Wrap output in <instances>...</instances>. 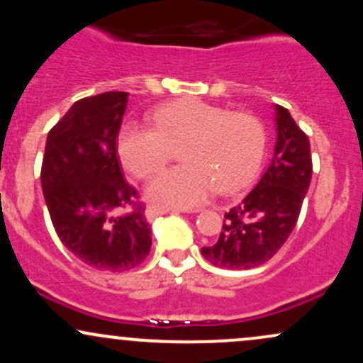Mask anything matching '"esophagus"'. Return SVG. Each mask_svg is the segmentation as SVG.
Instances as JSON below:
<instances>
[{
    "label": "esophagus",
    "instance_id": "34e87169",
    "mask_svg": "<svg viewBox=\"0 0 363 363\" xmlns=\"http://www.w3.org/2000/svg\"><path fill=\"white\" fill-rule=\"evenodd\" d=\"M169 211H172V208L164 206V205H148V208H147V218L148 220H153V218H157V216L169 213Z\"/></svg>",
    "mask_w": 363,
    "mask_h": 363
}]
</instances>
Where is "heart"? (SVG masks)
<instances>
[{
  "mask_svg": "<svg viewBox=\"0 0 363 363\" xmlns=\"http://www.w3.org/2000/svg\"><path fill=\"white\" fill-rule=\"evenodd\" d=\"M155 126L129 121L121 128L118 152L133 176L148 177L182 147L184 165L162 170L148 194L167 205L193 208L216 191L244 189L257 176L264 155V129L254 116L230 112L196 99H182L153 114Z\"/></svg>",
  "mask_w": 363,
  "mask_h": 363,
  "instance_id": "obj_1",
  "label": "heart"
}]
</instances>
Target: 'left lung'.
Masks as SVG:
<instances>
[{
	"label": "left lung",
	"mask_w": 363,
	"mask_h": 363,
	"mask_svg": "<svg viewBox=\"0 0 363 363\" xmlns=\"http://www.w3.org/2000/svg\"><path fill=\"white\" fill-rule=\"evenodd\" d=\"M277 145L268 169L239 205L225 213L218 240L201 247L211 264L251 269L269 261L297 223L312 177L311 143L290 112L274 106Z\"/></svg>",
	"instance_id": "8db88e82"
}]
</instances>
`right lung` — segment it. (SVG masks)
I'll list each match as a JSON object with an SVG mask.
<instances>
[{"mask_svg": "<svg viewBox=\"0 0 363 363\" xmlns=\"http://www.w3.org/2000/svg\"><path fill=\"white\" fill-rule=\"evenodd\" d=\"M126 91L80 99L48 135L40 182L57 237L82 262L104 272H126L152 247L145 206L123 176L118 158ZM131 206L116 217L119 207Z\"/></svg>", "mask_w": 363, "mask_h": 363, "instance_id": "1", "label": "right lung"}]
</instances>
